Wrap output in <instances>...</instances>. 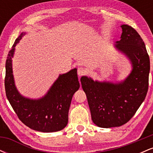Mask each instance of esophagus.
<instances>
[{"label": "esophagus", "instance_id": "esophagus-1", "mask_svg": "<svg viewBox=\"0 0 153 153\" xmlns=\"http://www.w3.org/2000/svg\"><path fill=\"white\" fill-rule=\"evenodd\" d=\"M85 73H86V71H85V70L84 69V68H78V75L79 76H82V75H83Z\"/></svg>", "mask_w": 153, "mask_h": 153}]
</instances>
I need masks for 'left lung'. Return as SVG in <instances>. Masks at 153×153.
Wrapping results in <instances>:
<instances>
[{
    "instance_id": "left-lung-1",
    "label": "left lung",
    "mask_w": 153,
    "mask_h": 153,
    "mask_svg": "<svg viewBox=\"0 0 153 153\" xmlns=\"http://www.w3.org/2000/svg\"><path fill=\"white\" fill-rule=\"evenodd\" d=\"M116 48L131 61L132 71L123 82L94 81L80 78L87 96L91 118L98 127H120L129 122L145 100L148 91L150 58L143 39L134 28L124 24Z\"/></svg>"
}]
</instances>
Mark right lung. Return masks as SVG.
Wrapping results in <instances>:
<instances>
[{"mask_svg": "<svg viewBox=\"0 0 153 153\" xmlns=\"http://www.w3.org/2000/svg\"><path fill=\"white\" fill-rule=\"evenodd\" d=\"M26 33L16 39L6 62L5 89L7 99L19 119L34 130L54 132L62 130L68 122V111L73 94L80 88L77 69L59 75L45 96L39 99L24 97L16 88L12 70V59L17 43Z\"/></svg>", "mask_w": 153, "mask_h": 153, "instance_id": "1", "label": "right lung"}]
</instances>
